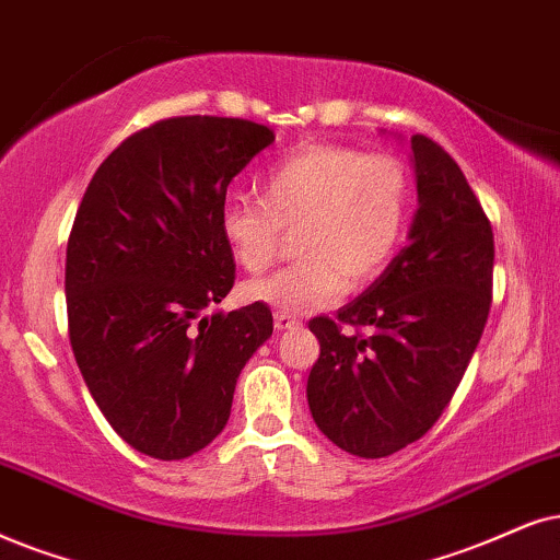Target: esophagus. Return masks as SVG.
Here are the masks:
<instances>
[{
	"instance_id": "34e87169",
	"label": "esophagus",
	"mask_w": 560,
	"mask_h": 560,
	"mask_svg": "<svg viewBox=\"0 0 560 560\" xmlns=\"http://www.w3.org/2000/svg\"><path fill=\"white\" fill-rule=\"evenodd\" d=\"M296 325V320L292 315H287V313H276L273 315V328L276 330H289V328H294Z\"/></svg>"
}]
</instances>
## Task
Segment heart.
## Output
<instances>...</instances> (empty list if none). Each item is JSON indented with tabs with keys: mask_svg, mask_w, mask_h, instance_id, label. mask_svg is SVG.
<instances>
[{
	"mask_svg": "<svg viewBox=\"0 0 560 560\" xmlns=\"http://www.w3.org/2000/svg\"><path fill=\"white\" fill-rule=\"evenodd\" d=\"M410 203L400 160L351 147L315 144L276 162L260 198H232L219 232L245 271H264L284 230H300L292 266L243 284L247 302L304 315L336 302L346 284L364 287L398 250Z\"/></svg>",
	"mask_w": 560,
	"mask_h": 560,
	"instance_id": "obj_1",
	"label": "heart"
}]
</instances>
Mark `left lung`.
Returning a JSON list of instances; mask_svg holds the SVG:
<instances>
[{
	"instance_id": "8db88e82",
	"label": "left lung",
	"mask_w": 560,
	"mask_h": 560,
	"mask_svg": "<svg viewBox=\"0 0 560 560\" xmlns=\"http://www.w3.org/2000/svg\"><path fill=\"white\" fill-rule=\"evenodd\" d=\"M419 209L408 245L374 284L338 310L370 327L346 337L310 320L320 357L307 377L317 429L336 447L377 459L421 439L447 408L491 307L493 232L463 170L436 141L410 137Z\"/></svg>"
}]
</instances>
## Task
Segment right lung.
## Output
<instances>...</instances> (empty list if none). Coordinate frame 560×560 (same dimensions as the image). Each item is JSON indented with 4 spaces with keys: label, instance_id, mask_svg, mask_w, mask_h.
I'll list each match as a JSON object with an SVG mask.
<instances>
[{
    "label": "right lung",
    "instance_id": "obj_1",
    "mask_svg": "<svg viewBox=\"0 0 560 560\" xmlns=\"http://www.w3.org/2000/svg\"><path fill=\"white\" fill-rule=\"evenodd\" d=\"M273 131L183 116L133 133L92 175L67 245L69 341L97 408L141 455L183 459L228 427L266 304L232 313L235 258L219 232L228 186Z\"/></svg>",
    "mask_w": 560,
    "mask_h": 560
}]
</instances>
